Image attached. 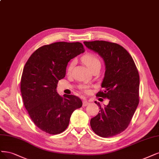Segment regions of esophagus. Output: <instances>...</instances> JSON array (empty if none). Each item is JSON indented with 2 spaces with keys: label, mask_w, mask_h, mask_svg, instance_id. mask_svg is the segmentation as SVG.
Segmentation results:
<instances>
[{
  "label": "esophagus",
  "mask_w": 159,
  "mask_h": 159,
  "mask_svg": "<svg viewBox=\"0 0 159 159\" xmlns=\"http://www.w3.org/2000/svg\"><path fill=\"white\" fill-rule=\"evenodd\" d=\"M89 104V102L87 101V100H84V101H83V107H86L87 105H88Z\"/></svg>",
  "instance_id": "obj_1"
}]
</instances>
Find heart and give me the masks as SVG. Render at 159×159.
Wrapping results in <instances>:
<instances>
[{"instance_id":"b5f03b06","label":"heart","mask_w":159,"mask_h":159,"mask_svg":"<svg viewBox=\"0 0 159 159\" xmlns=\"http://www.w3.org/2000/svg\"><path fill=\"white\" fill-rule=\"evenodd\" d=\"M82 61L87 66V67L90 70L92 69H93L95 68L97 66H101V62L98 58L95 57L94 54H87L85 55H84L83 57H82ZM74 66V62H71L70 64L69 65V66L68 68V72L70 73L72 70V68ZM84 89H86V87H84Z\"/></svg>"}]
</instances>
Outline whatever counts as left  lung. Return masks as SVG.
Masks as SVG:
<instances>
[{
    "label": "left lung",
    "instance_id": "obj_1",
    "mask_svg": "<svg viewBox=\"0 0 159 159\" xmlns=\"http://www.w3.org/2000/svg\"><path fill=\"white\" fill-rule=\"evenodd\" d=\"M85 47L104 61L105 72L97 96L109 102L91 119L93 131L102 138H110L127 128L139 104V75L132 57L116 43L105 41H84Z\"/></svg>",
    "mask_w": 159,
    "mask_h": 159
}]
</instances>
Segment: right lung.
I'll return each instance as SVG.
<instances>
[{
  "instance_id": "1",
  "label": "right lung",
  "mask_w": 159,
  "mask_h": 159,
  "mask_svg": "<svg viewBox=\"0 0 159 159\" xmlns=\"http://www.w3.org/2000/svg\"><path fill=\"white\" fill-rule=\"evenodd\" d=\"M84 52L81 43L57 42L37 49L25 63L20 84L24 105L32 121L43 132L62 133L73 112L81 107L79 97L59 95L57 87L65 77L69 61Z\"/></svg>"
}]
</instances>
